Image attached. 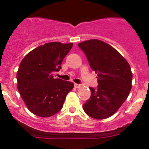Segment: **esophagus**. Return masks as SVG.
<instances>
[{
	"mask_svg": "<svg viewBox=\"0 0 149 149\" xmlns=\"http://www.w3.org/2000/svg\"><path fill=\"white\" fill-rule=\"evenodd\" d=\"M81 86V84H74V87L76 88H79Z\"/></svg>",
	"mask_w": 149,
	"mask_h": 149,
	"instance_id": "esophagus-1",
	"label": "esophagus"
}]
</instances>
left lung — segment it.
<instances>
[{
  "mask_svg": "<svg viewBox=\"0 0 149 149\" xmlns=\"http://www.w3.org/2000/svg\"><path fill=\"white\" fill-rule=\"evenodd\" d=\"M78 46L84 53L91 68L97 73L98 86L90 87L91 97L83 105L88 116L104 119L113 115L126 101L132 83L131 67L115 48L92 39Z\"/></svg>",
  "mask_w": 149,
  "mask_h": 149,
  "instance_id": "obj_1",
  "label": "left lung"
}]
</instances>
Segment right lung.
<instances>
[{"mask_svg":"<svg viewBox=\"0 0 149 149\" xmlns=\"http://www.w3.org/2000/svg\"><path fill=\"white\" fill-rule=\"evenodd\" d=\"M73 43L51 42L37 47L22 60L17 72L18 90L31 113L50 117L60 111L73 84L54 78Z\"/></svg>","mask_w":149,"mask_h":149,"instance_id":"obj_1","label":"right lung"}]
</instances>
